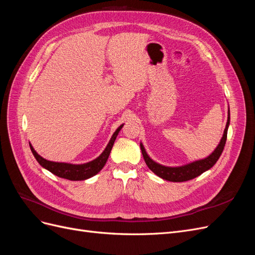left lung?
<instances>
[{"mask_svg": "<svg viewBox=\"0 0 255 255\" xmlns=\"http://www.w3.org/2000/svg\"><path fill=\"white\" fill-rule=\"evenodd\" d=\"M230 125V116L228 117V122L225 128V132H223V136L221 140L218 144L217 148L211 154L210 156H207L204 159L196 160L194 163H190L187 165H184L181 167H166L163 165H159L155 161L152 160L148 154H146L143 145L140 143V149L142 152V156L144 158V161L146 166L149 167L151 171H153L156 175L167 181L170 182H185L189 181L191 179H195V177L202 174L208 169H211L217 161L221 155V153L225 149L226 141H227V135H228V128Z\"/></svg>", "mask_w": 255, "mask_h": 255, "instance_id": "8db88e82", "label": "left lung"}]
</instances>
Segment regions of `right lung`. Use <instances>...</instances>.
Returning <instances> with one entry per match:
<instances>
[{
	"label": "right lung",
	"instance_id": "obj_1",
	"mask_svg": "<svg viewBox=\"0 0 255 255\" xmlns=\"http://www.w3.org/2000/svg\"><path fill=\"white\" fill-rule=\"evenodd\" d=\"M122 127H123V125L116 129V132L113 134L109 144H107V146L102 152L101 155L97 157L96 159L89 161V163L82 164V165L56 163V161L47 160L43 157H41L39 154H38L34 150L32 144H29V146H30V150H32L34 156L37 159L38 163H39L43 168L48 169V170L50 172H52L53 174H55L59 177H63V179L70 180V181H83V180L89 179V177L96 175L104 167V165L107 161V158H109V156H110V153L112 151L114 142L116 140V138H117V135L120 132Z\"/></svg>",
	"mask_w": 255,
	"mask_h": 255
}]
</instances>
